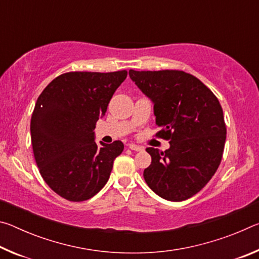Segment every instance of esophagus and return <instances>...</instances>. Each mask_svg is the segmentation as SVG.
<instances>
[{
    "label": "esophagus",
    "instance_id": "34e87169",
    "mask_svg": "<svg viewBox=\"0 0 259 259\" xmlns=\"http://www.w3.org/2000/svg\"><path fill=\"white\" fill-rule=\"evenodd\" d=\"M128 146H129L130 150L136 151V152H138V151H143V147H142V146H139V145H136V144H134V143L129 144Z\"/></svg>",
    "mask_w": 259,
    "mask_h": 259
}]
</instances>
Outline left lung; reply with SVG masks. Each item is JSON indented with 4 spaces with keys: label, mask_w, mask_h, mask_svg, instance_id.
Listing matches in <instances>:
<instances>
[{
    "label": "left lung",
    "mask_w": 259,
    "mask_h": 259,
    "mask_svg": "<svg viewBox=\"0 0 259 259\" xmlns=\"http://www.w3.org/2000/svg\"><path fill=\"white\" fill-rule=\"evenodd\" d=\"M130 78L154 104L160 138L169 150L147 147L144 170L151 190L165 200L190 199L207 185L221 164L226 139L223 108L212 91L183 71H129Z\"/></svg>",
    "instance_id": "left-lung-1"
}]
</instances>
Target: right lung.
<instances>
[{
  "mask_svg": "<svg viewBox=\"0 0 259 259\" xmlns=\"http://www.w3.org/2000/svg\"><path fill=\"white\" fill-rule=\"evenodd\" d=\"M126 74L64 73L38 96L30 120L35 162L45 182L61 198L89 200L107 183L124 146L120 140L97 145L94 130Z\"/></svg>",
  "mask_w": 259,
  "mask_h": 259,
  "instance_id": "add662e5",
  "label": "right lung"
}]
</instances>
